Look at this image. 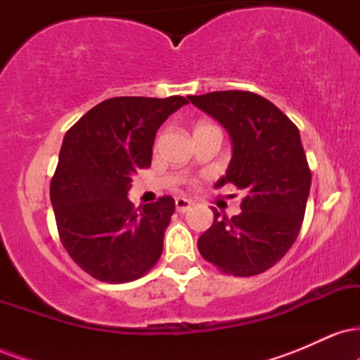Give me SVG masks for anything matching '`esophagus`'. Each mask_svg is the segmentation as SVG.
<instances>
[{"instance_id":"34e87169","label":"esophagus","mask_w":360,"mask_h":360,"mask_svg":"<svg viewBox=\"0 0 360 360\" xmlns=\"http://www.w3.org/2000/svg\"><path fill=\"white\" fill-rule=\"evenodd\" d=\"M193 206L191 200H186V198H176V210L179 213H186Z\"/></svg>"}]
</instances>
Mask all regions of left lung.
Listing matches in <instances>:
<instances>
[{"mask_svg": "<svg viewBox=\"0 0 360 360\" xmlns=\"http://www.w3.org/2000/svg\"><path fill=\"white\" fill-rule=\"evenodd\" d=\"M229 134L232 159L217 188L245 191L232 218L213 210V225L198 238L201 255L233 276H254L274 266L298 237L311 172L300 130L278 106L249 91L188 96Z\"/></svg>", "mask_w": 360, "mask_h": 360, "instance_id": "8db88e82", "label": "left lung"}]
</instances>
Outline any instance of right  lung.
Instances as JSON below:
<instances>
[{"instance_id":"1","label":"right lung","mask_w":360,"mask_h":360,"mask_svg":"<svg viewBox=\"0 0 360 360\" xmlns=\"http://www.w3.org/2000/svg\"><path fill=\"white\" fill-rule=\"evenodd\" d=\"M183 96L111 98L91 108L62 140L51 201L62 245L103 283L139 279L159 260L176 203L134 208L131 176L147 169L159 127Z\"/></svg>"}]
</instances>
